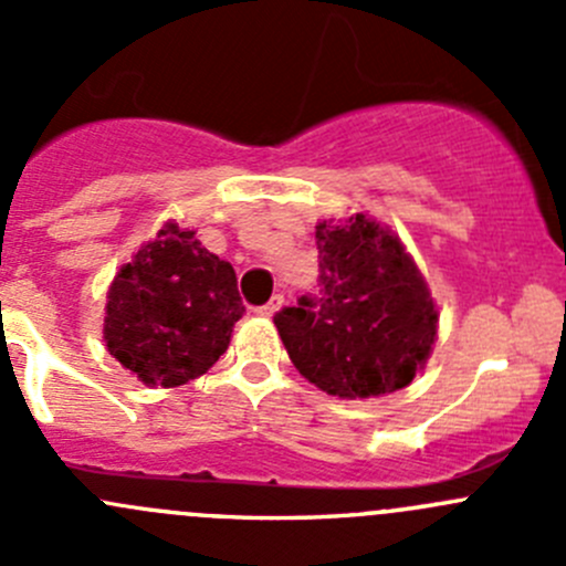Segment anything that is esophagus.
<instances>
[{
  "label": "esophagus",
  "instance_id": "obj_1",
  "mask_svg": "<svg viewBox=\"0 0 566 566\" xmlns=\"http://www.w3.org/2000/svg\"><path fill=\"white\" fill-rule=\"evenodd\" d=\"M282 304H284V295L276 293L271 301H268L265 306H256V315H260V317H273L279 310H282Z\"/></svg>",
  "mask_w": 566,
  "mask_h": 566
}]
</instances>
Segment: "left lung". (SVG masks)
I'll use <instances>...</instances> for the list:
<instances>
[{
  "instance_id": "obj_1",
  "label": "left lung",
  "mask_w": 566,
  "mask_h": 566,
  "mask_svg": "<svg viewBox=\"0 0 566 566\" xmlns=\"http://www.w3.org/2000/svg\"><path fill=\"white\" fill-rule=\"evenodd\" d=\"M315 241L319 295H301L273 317L290 361L339 399L405 389L438 336V306L419 265L367 213L317 221Z\"/></svg>"
}]
</instances>
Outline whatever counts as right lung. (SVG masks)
Wrapping results in <instances>:
<instances>
[{
    "mask_svg": "<svg viewBox=\"0 0 566 566\" xmlns=\"http://www.w3.org/2000/svg\"><path fill=\"white\" fill-rule=\"evenodd\" d=\"M243 312L230 262L169 219L108 284L104 342L142 384L175 389L224 356Z\"/></svg>",
    "mask_w": 566,
    "mask_h": 566,
    "instance_id": "obj_1",
    "label": "right lung"
}]
</instances>
